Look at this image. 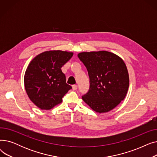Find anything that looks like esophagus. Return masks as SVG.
Here are the masks:
<instances>
[{
  "mask_svg": "<svg viewBox=\"0 0 157 157\" xmlns=\"http://www.w3.org/2000/svg\"><path fill=\"white\" fill-rule=\"evenodd\" d=\"M72 89L74 90H77V88H78V86L77 85H72Z\"/></svg>",
  "mask_w": 157,
  "mask_h": 157,
  "instance_id": "1",
  "label": "esophagus"
}]
</instances>
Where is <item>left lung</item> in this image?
I'll use <instances>...</instances> for the list:
<instances>
[{
	"label": "left lung",
	"instance_id": "8db88e82",
	"mask_svg": "<svg viewBox=\"0 0 157 157\" xmlns=\"http://www.w3.org/2000/svg\"><path fill=\"white\" fill-rule=\"evenodd\" d=\"M79 60L87 69L90 90L83 101L99 113L111 111L124 99L129 86L127 66L121 57L108 51L81 52Z\"/></svg>",
	"mask_w": 157,
	"mask_h": 157
}]
</instances>
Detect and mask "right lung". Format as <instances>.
I'll return each instance as SVG.
<instances>
[{
    "label": "right lung",
    "instance_id": "right-lung-1",
    "mask_svg": "<svg viewBox=\"0 0 157 157\" xmlns=\"http://www.w3.org/2000/svg\"><path fill=\"white\" fill-rule=\"evenodd\" d=\"M72 55L71 52L46 51L29 63L25 72L24 86L30 100L37 108L43 110L53 108L72 88L66 83L61 67Z\"/></svg>",
    "mask_w": 157,
    "mask_h": 157
}]
</instances>
